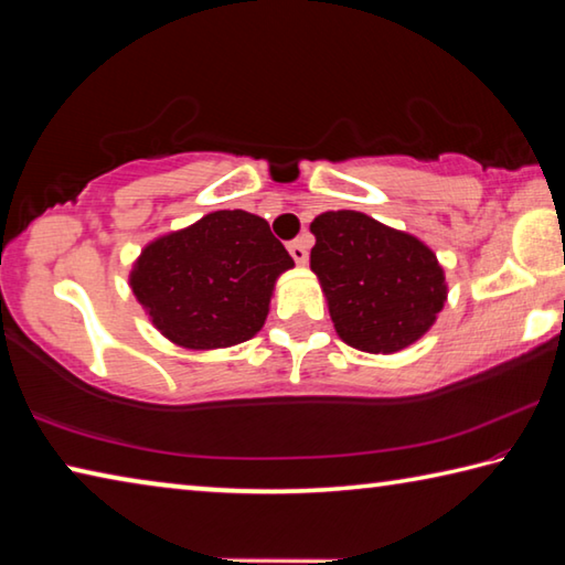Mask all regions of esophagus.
<instances>
[{"mask_svg": "<svg viewBox=\"0 0 565 565\" xmlns=\"http://www.w3.org/2000/svg\"><path fill=\"white\" fill-rule=\"evenodd\" d=\"M289 254L294 256L296 264L309 262V246H306V238H294L289 244Z\"/></svg>", "mask_w": 565, "mask_h": 565, "instance_id": "esophagus-1", "label": "esophagus"}]
</instances>
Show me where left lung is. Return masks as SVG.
Returning a JSON list of instances; mask_svg holds the SVG:
<instances>
[{"instance_id": "8db88e82", "label": "left lung", "mask_w": 565, "mask_h": 565, "mask_svg": "<svg viewBox=\"0 0 565 565\" xmlns=\"http://www.w3.org/2000/svg\"><path fill=\"white\" fill-rule=\"evenodd\" d=\"M311 232V269L349 347L394 353L424 337L446 301L431 248L361 212H327Z\"/></svg>"}]
</instances>
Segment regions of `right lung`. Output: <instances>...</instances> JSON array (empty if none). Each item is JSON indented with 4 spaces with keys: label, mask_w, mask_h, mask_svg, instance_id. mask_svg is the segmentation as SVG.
<instances>
[{
    "label": "right lung",
    "mask_w": 565,
    "mask_h": 565,
    "mask_svg": "<svg viewBox=\"0 0 565 565\" xmlns=\"http://www.w3.org/2000/svg\"><path fill=\"white\" fill-rule=\"evenodd\" d=\"M291 266L269 224L234 209L149 244L131 271V289L169 341L184 349L234 347L264 327L276 276Z\"/></svg>",
    "instance_id": "add662e5"
}]
</instances>
